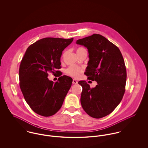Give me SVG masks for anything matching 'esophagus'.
<instances>
[{"label": "esophagus", "instance_id": "obj_1", "mask_svg": "<svg viewBox=\"0 0 148 148\" xmlns=\"http://www.w3.org/2000/svg\"><path fill=\"white\" fill-rule=\"evenodd\" d=\"M77 81L76 80H75V79H73V82H72V83L73 84H77Z\"/></svg>", "mask_w": 148, "mask_h": 148}]
</instances>
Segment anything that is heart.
I'll return each instance as SVG.
<instances>
[{
  "label": "heart",
  "mask_w": 148,
  "mask_h": 148,
  "mask_svg": "<svg viewBox=\"0 0 148 148\" xmlns=\"http://www.w3.org/2000/svg\"><path fill=\"white\" fill-rule=\"evenodd\" d=\"M85 50L84 48L82 47H79L78 48H77L76 49V53H78L80 52ZM82 72V69L79 66H75V65H72V66H70L67 69H66V73L69 75L70 76L74 77H77L78 76H79V75H80V73Z\"/></svg>",
  "instance_id": "b5f03b06"
}]
</instances>
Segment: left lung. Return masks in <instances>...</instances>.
<instances>
[{
    "mask_svg": "<svg viewBox=\"0 0 148 148\" xmlns=\"http://www.w3.org/2000/svg\"><path fill=\"white\" fill-rule=\"evenodd\" d=\"M76 44L87 48L89 60L85 74L97 83L90 88L85 81L79 82L83 88L82 106L90 117L102 118L114 110L125 93L127 71L123 55L117 46L99 34L79 39Z\"/></svg>",
    "mask_w": 148,
    "mask_h": 148,
    "instance_id": "8db88e82",
    "label": "left lung"
}]
</instances>
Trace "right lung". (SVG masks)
<instances>
[{
    "label": "right lung",
    "instance_id": "1",
    "mask_svg": "<svg viewBox=\"0 0 148 148\" xmlns=\"http://www.w3.org/2000/svg\"><path fill=\"white\" fill-rule=\"evenodd\" d=\"M73 38H45L27 49L19 68L20 87L24 99L37 114L49 117L61 108L72 79L64 75L56 83L47 78L49 72L58 74L64 49ZM61 75H59V76Z\"/></svg>",
    "mask_w": 148,
    "mask_h": 148
}]
</instances>
